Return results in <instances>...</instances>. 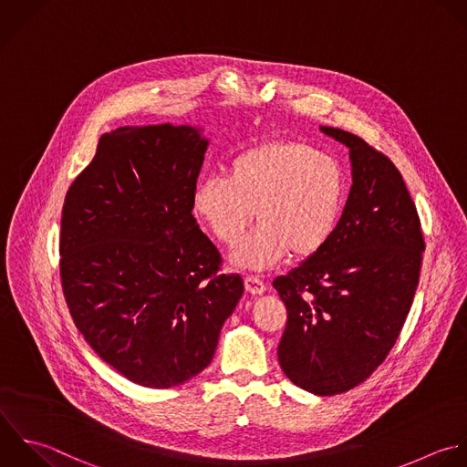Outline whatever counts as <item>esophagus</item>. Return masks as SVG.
<instances>
[{
    "label": "esophagus",
    "mask_w": 467,
    "mask_h": 467,
    "mask_svg": "<svg viewBox=\"0 0 467 467\" xmlns=\"http://www.w3.org/2000/svg\"><path fill=\"white\" fill-rule=\"evenodd\" d=\"M244 282H245L247 293H251V295H264L265 289H267L265 284L258 276H254V275H247Z\"/></svg>",
    "instance_id": "obj_1"
}]
</instances>
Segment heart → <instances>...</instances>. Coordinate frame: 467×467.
I'll list each match as a JSON object with an SVG mask.
<instances>
[{"instance_id": "obj_1", "label": "heart", "mask_w": 467, "mask_h": 467, "mask_svg": "<svg viewBox=\"0 0 467 467\" xmlns=\"http://www.w3.org/2000/svg\"><path fill=\"white\" fill-rule=\"evenodd\" d=\"M348 202V176L337 158L296 140H273L238 152L223 176L202 180L192 213L225 245L240 244L233 262L267 269L291 254H317L335 234Z\"/></svg>"}]
</instances>
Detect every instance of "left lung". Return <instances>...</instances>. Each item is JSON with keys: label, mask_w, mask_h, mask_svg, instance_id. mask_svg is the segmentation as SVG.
Listing matches in <instances>:
<instances>
[{"label": "left lung", "mask_w": 467, "mask_h": 467, "mask_svg": "<svg viewBox=\"0 0 467 467\" xmlns=\"http://www.w3.org/2000/svg\"><path fill=\"white\" fill-rule=\"evenodd\" d=\"M320 129L349 147L353 185L326 247L273 287L287 307L280 368L295 386L331 397L362 384L389 355L419 287L426 244L395 163L357 134Z\"/></svg>", "instance_id": "left-lung-1"}]
</instances>
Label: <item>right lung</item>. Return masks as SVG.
I'll list each match as a JSON object with an SVG mask.
<instances>
[{
  "label": "right lung",
  "mask_w": 467,
  "mask_h": 467,
  "mask_svg": "<svg viewBox=\"0 0 467 467\" xmlns=\"http://www.w3.org/2000/svg\"><path fill=\"white\" fill-rule=\"evenodd\" d=\"M205 150L189 125L119 127L65 196L59 276L70 317L103 362L143 388L202 373L244 293L192 216Z\"/></svg>",
  "instance_id": "add662e5"
}]
</instances>
